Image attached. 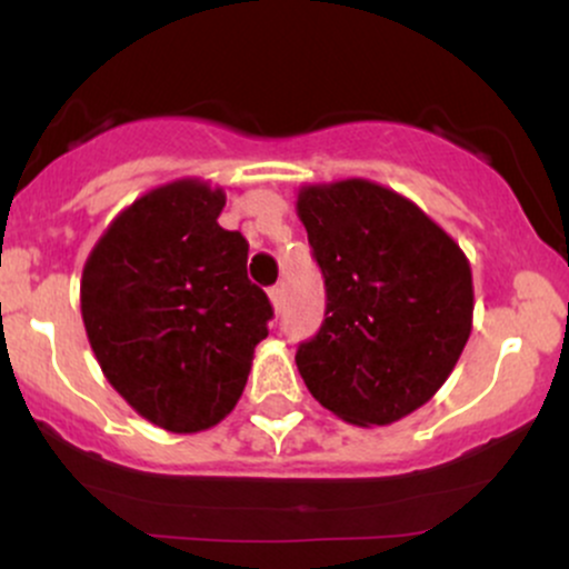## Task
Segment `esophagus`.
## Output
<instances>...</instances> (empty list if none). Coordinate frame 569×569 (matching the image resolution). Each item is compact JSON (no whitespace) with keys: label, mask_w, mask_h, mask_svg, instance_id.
Segmentation results:
<instances>
[{"label":"esophagus","mask_w":569,"mask_h":569,"mask_svg":"<svg viewBox=\"0 0 569 569\" xmlns=\"http://www.w3.org/2000/svg\"><path fill=\"white\" fill-rule=\"evenodd\" d=\"M270 302L276 307V312L283 310V289H280V286H272L270 289Z\"/></svg>","instance_id":"1"}]
</instances>
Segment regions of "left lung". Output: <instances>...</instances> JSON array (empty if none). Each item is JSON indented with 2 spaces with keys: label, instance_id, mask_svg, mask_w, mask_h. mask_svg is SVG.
Segmentation results:
<instances>
[{
  "label": "left lung",
  "instance_id": "obj_1",
  "mask_svg": "<svg viewBox=\"0 0 569 569\" xmlns=\"http://www.w3.org/2000/svg\"><path fill=\"white\" fill-rule=\"evenodd\" d=\"M297 213L326 286L299 375L345 422L390 426L452 375L471 337V264L415 202L375 181L302 187Z\"/></svg>",
  "mask_w": 569,
  "mask_h": 569
}]
</instances>
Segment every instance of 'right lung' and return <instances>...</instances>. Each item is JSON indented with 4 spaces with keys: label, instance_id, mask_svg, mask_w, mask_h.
<instances>
[{
    "label": "right lung",
    "instance_id": "add662e5",
    "mask_svg": "<svg viewBox=\"0 0 569 569\" xmlns=\"http://www.w3.org/2000/svg\"><path fill=\"white\" fill-rule=\"evenodd\" d=\"M224 202L198 179L152 189L109 224L82 270V321L101 371L171 433L230 415L272 318L248 280L246 238L219 227Z\"/></svg>",
    "mask_w": 569,
    "mask_h": 569
}]
</instances>
